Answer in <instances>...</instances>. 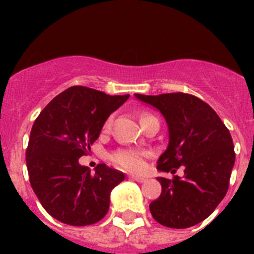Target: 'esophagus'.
<instances>
[{
    "mask_svg": "<svg viewBox=\"0 0 254 254\" xmlns=\"http://www.w3.org/2000/svg\"><path fill=\"white\" fill-rule=\"evenodd\" d=\"M128 178H129V179H132V181L140 182V183H142V182H146V178H145V177H138V176H129Z\"/></svg>",
    "mask_w": 254,
    "mask_h": 254,
    "instance_id": "34e87169",
    "label": "esophagus"
}]
</instances>
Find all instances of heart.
I'll return each instance as SVG.
<instances>
[{
    "label": "heart",
    "mask_w": 254,
    "mask_h": 254,
    "mask_svg": "<svg viewBox=\"0 0 254 254\" xmlns=\"http://www.w3.org/2000/svg\"><path fill=\"white\" fill-rule=\"evenodd\" d=\"M151 114H142L141 117V123L143 121L151 118ZM112 117H108L107 121L103 125V129L108 131L111 128L112 126ZM147 156V154L145 151H141V150H133V149H123L118 150V151L114 152L112 155V161L116 164L117 167H120L121 169H125L127 172H134L138 173L145 168V158Z\"/></svg>",
    "instance_id": "b5f03b06"
}]
</instances>
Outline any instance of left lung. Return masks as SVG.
I'll return each mask as SVG.
<instances>
[{"label":"left lung","instance_id":"obj_1","mask_svg":"<svg viewBox=\"0 0 254 254\" xmlns=\"http://www.w3.org/2000/svg\"><path fill=\"white\" fill-rule=\"evenodd\" d=\"M134 96L160 111L168 123L169 145L158 169L172 174L185 169L183 177H158L161 194L150 203L152 217L174 229L201 223L228 192L235 161L230 132L207 103L190 94Z\"/></svg>","mask_w":254,"mask_h":254}]
</instances>
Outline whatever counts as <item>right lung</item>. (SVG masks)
<instances>
[{
    "instance_id": "1",
    "label": "right lung",
    "mask_w": 254,
    "mask_h": 254,
    "mask_svg": "<svg viewBox=\"0 0 254 254\" xmlns=\"http://www.w3.org/2000/svg\"><path fill=\"white\" fill-rule=\"evenodd\" d=\"M128 98L72 86L35 120L26 149L29 181L44 210L61 223L91 225L107 215L112 190L125 174L105 164L91 174L78 159L90 151L108 117Z\"/></svg>"
}]
</instances>
